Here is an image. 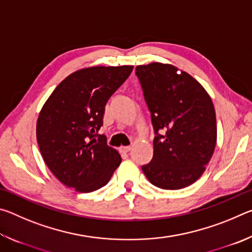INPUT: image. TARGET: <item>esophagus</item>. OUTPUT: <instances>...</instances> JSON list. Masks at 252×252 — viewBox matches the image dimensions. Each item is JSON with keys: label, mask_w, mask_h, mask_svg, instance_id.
Returning a JSON list of instances; mask_svg holds the SVG:
<instances>
[{"label": "esophagus", "mask_w": 252, "mask_h": 252, "mask_svg": "<svg viewBox=\"0 0 252 252\" xmlns=\"http://www.w3.org/2000/svg\"><path fill=\"white\" fill-rule=\"evenodd\" d=\"M131 150V146H122L120 147V151L123 153H126Z\"/></svg>", "instance_id": "34e87169"}]
</instances>
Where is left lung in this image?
<instances>
[{"instance_id":"1","label":"left lung","mask_w":252,"mask_h":252,"mask_svg":"<svg viewBox=\"0 0 252 252\" xmlns=\"http://www.w3.org/2000/svg\"><path fill=\"white\" fill-rule=\"evenodd\" d=\"M135 69L156 133L153 158L142 171L161 189L192 185L202 176L217 143L211 97L197 80L172 64L153 62Z\"/></svg>"}]
</instances>
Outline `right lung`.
Masks as SVG:
<instances>
[{"label": "right lung", "mask_w": 252, "mask_h": 252, "mask_svg": "<svg viewBox=\"0 0 252 252\" xmlns=\"http://www.w3.org/2000/svg\"><path fill=\"white\" fill-rule=\"evenodd\" d=\"M133 66H92L73 72L40 111L36 140L45 164L63 185L92 192L110 181L121 156L97 134L110 96Z\"/></svg>", "instance_id": "1"}]
</instances>
